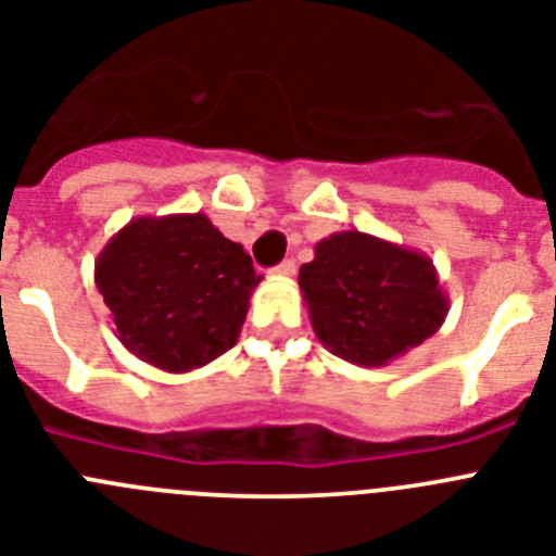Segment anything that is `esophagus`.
Here are the masks:
<instances>
[{"instance_id": "obj_1", "label": "esophagus", "mask_w": 556, "mask_h": 556, "mask_svg": "<svg viewBox=\"0 0 556 556\" xmlns=\"http://www.w3.org/2000/svg\"><path fill=\"white\" fill-rule=\"evenodd\" d=\"M273 273H275V275H281V278H292V275L298 273V264H294L292 258H287V262L278 264V267H275Z\"/></svg>"}]
</instances>
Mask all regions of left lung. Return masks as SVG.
I'll return each instance as SVG.
<instances>
[{
  "instance_id": "obj_1",
  "label": "left lung",
  "mask_w": 556,
  "mask_h": 556,
  "mask_svg": "<svg viewBox=\"0 0 556 556\" xmlns=\"http://www.w3.org/2000/svg\"><path fill=\"white\" fill-rule=\"evenodd\" d=\"M298 283L317 339L362 367L390 365L440 331L448 314L429 255L362 230L317 242Z\"/></svg>"
}]
</instances>
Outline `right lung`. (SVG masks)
I'll return each instance as SVG.
<instances>
[{
    "label": "right lung",
    "instance_id": "obj_1",
    "mask_svg": "<svg viewBox=\"0 0 556 556\" xmlns=\"http://www.w3.org/2000/svg\"><path fill=\"white\" fill-rule=\"evenodd\" d=\"M94 283L132 356L189 372L236 345L262 275L205 214H166L113 233L97 255Z\"/></svg>",
    "mask_w": 556,
    "mask_h": 556
}]
</instances>
